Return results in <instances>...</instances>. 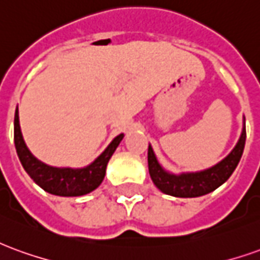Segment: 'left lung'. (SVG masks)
Instances as JSON below:
<instances>
[{
	"instance_id": "left-lung-1",
	"label": "left lung",
	"mask_w": 260,
	"mask_h": 260,
	"mask_svg": "<svg viewBox=\"0 0 260 260\" xmlns=\"http://www.w3.org/2000/svg\"><path fill=\"white\" fill-rule=\"evenodd\" d=\"M246 131L242 128L240 141L237 142L235 147L229 156L223 158L220 163L213 166L210 169L198 171V173H182V174H171L160 166L157 157L153 152L152 146L149 145L147 150V164H149V174L153 184L160 191L175 198H198V196L210 193L218 186L229 180L230 175L234 173L235 167L238 166L245 147Z\"/></svg>"
}]
</instances>
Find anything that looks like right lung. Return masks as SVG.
<instances>
[{
	"instance_id": "obj_1",
	"label": "right lung",
	"mask_w": 260,
	"mask_h": 260,
	"mask_svg": "<svg viewBox=\"0 0 260 260\" xmlns=\"http://www.w3.org/2000/svg\"><path fill=\"white\" fill-rule=\"evenodd\" d=\"M124 134L115 136L106 150L89 166L83 169H69V167H51L37 160L26 146L20 132L19 111L16 107L14 119V141L16 153L25 171L31 180L44 191L57 196H82L94 191L100 185L106 175L108 160L111 158Z\"/></svg>"
}]
</instances>
